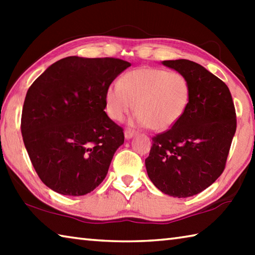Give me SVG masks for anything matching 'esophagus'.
<instances>
[{
  "mask_svg": "<svg viewBox=\"0 0 255 255\" xmlns=\"http://www.w3.org/2000/svg\"><path fill=\"white\" fill-rule=\"evenodd\" d=\"M135 133H136V131L132 130V129H126V130H125V137H126L127 139H130V138L135 135Z\"/></svg>",
  "mask_w": 255,
  "mask_h": 255,
  "instance_id": "34e87169",
  "label": "esophagus"
}]
</instances>
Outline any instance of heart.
<instances>
[{
  "label": "heart",
  "instance_id": "obj_1",
  "mask_svg": "<svg viewBox=\"0 0 255 255\" xmlns=\"http://www.w3.org/2000/svg\"><path fill=\"white\" fill-rule=\"evenodd\" d=\"M191 90L187 77L164 68L140 67L108 86L106 111L116 122L135 108V120L155 131L171 128L187 110Z\"/></svg>",
  "mask_w": 255,
  "mask_h": 255
}]
</instances>
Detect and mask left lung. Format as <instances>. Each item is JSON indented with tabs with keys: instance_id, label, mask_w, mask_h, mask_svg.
I'll list each match as a JSON object with an SVG mask.
<instances>
[{
	"instance_id": "left-lung-1",
	"label": "left lung",
	"mask_w": 255,
	"mask_h": 255,
	"mask_svg": "<svg viewBox=\"0 0 255 255\" xmlns=\"http://www.w3.org/2000/svg\"><path fill=\"white\" fill-rule=\"evenodd\" d=\"M163 65L187 77L191 96L179 122L152 138L145 165L163 193L187 198L208 188L225 170L236 112L228 86L205 67L188 59L164 60Z\"/></svg>"
}]
</instances>
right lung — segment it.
Here are the masks:
<instances>
[{
    "mask_svg": "<svg viewBox=\"0 0 255 255\" xmlns=\"http://www.w3.org/2000/svg\"><path fill=\"white\" fill-rule=\"evenodd\" d=\"M130 66L112 57L70 56L30 86L21 132L30 161L47 187L65 196L93 191L124 144V129L106 114L105 94Z\"/></svg>",
    "mask_w": 255,
    "mask_h": 255,
    "instance_id": "right-lung-1",
    "label": "right lung"
}]
</instances>
